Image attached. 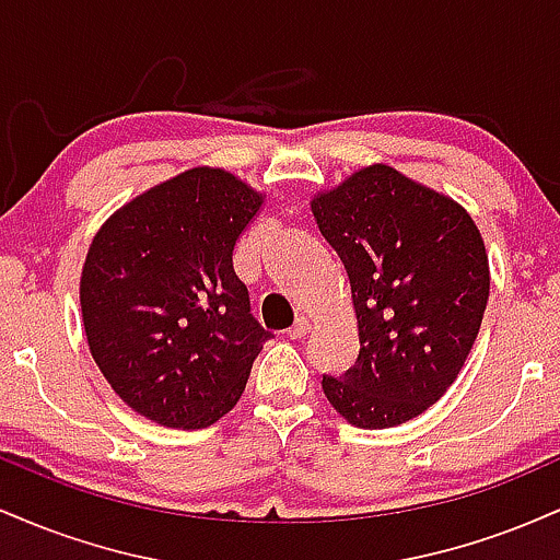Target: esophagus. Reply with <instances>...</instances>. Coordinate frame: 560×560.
<instances>
[{
	"label": "esophagus",
	"instance_id": "obj_1",
	"mask_svg": "<svg viewBox=\"0 0 560 560\" xmlns=\"http://www.w3.org/2000/svg\"><path fill=\"white\" fill-rule=\"evenodd\" d=\"M307 329H311V324H307L305 318H298V320H294L292 329L287 331V337H289V339H302V337H305V334H307Z\"/></svg>",
	"mask_w": 560,
	"mask_h": 560
}]
</instances>
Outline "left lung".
<instances>
[{
    "label": "left lung",
    "instance_id": "obj_1",
    "mask_svg": "<svg viewBox=\"0 0 560 560\" xmlns=\"http://www.w3.org/2000/svg\"><path fill=\"white\" fill-rule=\"evenodd\" d=\"M318 231L342 260L361 352L326 400L361 429H387L445 395L477 339L490 266L471 215L453 199L371 165L313 199Z\"/></svg>",
    "mask_w": 560,
    "mask_h": 560
}]
</instances>
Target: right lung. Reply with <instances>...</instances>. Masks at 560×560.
<instances>
[{
	"mask_svg": "<svg viewBox=\"0 0 560 560\" xmlns=\"http://www.w3.org/2000/svg\"><path fill=\"white\" fill-rule=\"evenodd\" d=\"M258 208L231 173L191 168L128 202L89 247V350L120 400L160 427L202 429L229 413L273 337L234 273V244Z\"/></svg>",
	"mask_w": 560,
	"mask_h": 560,
	"instance_id": "obj_1",
	"label": "right lung"
}]
</instances>
